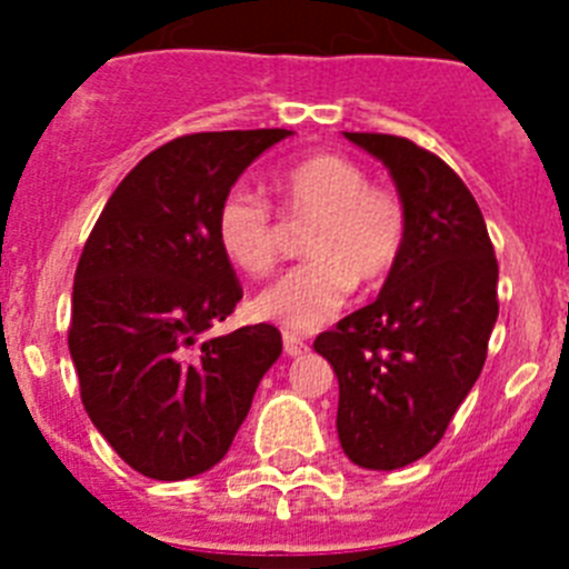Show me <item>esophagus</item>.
Wrapping results in <instances>:
<instances>
[{
  "mask_svg": "<svg viewBox=\"0 0 569 569\" xmlns=\"http://www.w3.org/2000/svg\"><path fill=\"white\" fill-rule=\"evenodd\" d=\"M308 350H310L308 341L299 339V336H296V333H284V353H288V356H301V353H308Z\"/></svg>",
  "mask_w": 569,
  "mask_h": 569,
  "instance_id": "obj_1",
  "label": "esophagus"
}]
</instances>
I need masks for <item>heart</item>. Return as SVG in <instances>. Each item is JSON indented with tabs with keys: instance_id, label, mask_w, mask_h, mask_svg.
Segmentation results:
<instances>
[{
	"instance_id": "1",
	"label": "heart",
	"mask_w": 569,
	"mask_h": 569,
	"mask_svg": "<svg viewBox=\"0 0 569 569\" xmlns=\"http://www.w3.org/2000/svg\"><path fill=\"white\" fill-rule=\"evenodd\" d=\"M273 193L290 224H310V261L253 299V313L290 333H310L361 288H381L407 248V208L399 190L373 184L341 153H310L273 176ZM216 239L233 268L261 279L284 250V224L253 190L233 188L216 210Z\"/></svg>"
}]
</instances>
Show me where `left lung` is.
<instances>
[{
  "label": "left lung",
  "mask_w": 569,
  "mask_h": 569,
  "mask_svg": "<svg viewBox=\"0 0 569 569\" xmlns=\"http://www.w3.org/2000/svg\"><path fill=\"white\" fill-rule=\"evenodd\" d=\"M345 136L387 164L410 230L379 299L313 347L339 376L347 459L399 470L439 445L479 379L499 316V261L479 204L445 159L405 136Z\"/></svg>",
  "instance_id": "1"
}]
</instances>
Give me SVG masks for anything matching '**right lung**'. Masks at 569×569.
<instances>
[{"label": "right lung", "instance_id": "right-lung-1", "mask_svg": "<svg viewBox=\"0 0 569 569\" xmlns=\"http://www.w3.org/2000/svg\"><path fill=\"white\" fill-rule=\"evenodd\" d=\"M284 128L190 133L136 164L90 230L68 347L90 421L148 479L210 470L281 356L273 325L202 341L241 299L216 210Z\"/></svg>", "mask_w": 569, "mask_h": 569}]
</instances>
